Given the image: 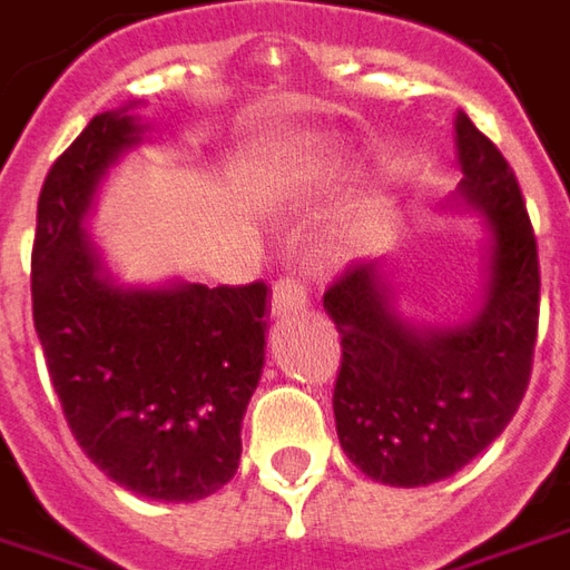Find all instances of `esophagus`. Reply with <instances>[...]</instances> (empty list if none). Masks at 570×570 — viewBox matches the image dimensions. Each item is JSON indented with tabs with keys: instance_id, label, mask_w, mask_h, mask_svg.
Instances as JSON below:
<instances>
[{
	"instance_id": "1",
	"label": "esophagus",
	"mask_w": 570,
	"mask_h": 570,
	"mask_svg": "<svg viewBox=\"0 0 570 570\" xmlns=\"http://www.w3.org/2000/svg\"><path fill=\"white\" fill-rule=\"evenodd\" d=\"M308 305V286L298 281L296 274H286L272 286V312L281 314L302 312Z\"/></svg>"
}]
</instances>
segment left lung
<instances>
[{"label":"left lung","instance_id":"8db88e82","mask_svg":"<svg viewBox=\"0 0 570 570\" xmlns=\"http://www.w3.org/2000/svg\"><path fill=\"white\" fill-rule=\"evenodd\" d=\"M453 132L463 173L453 203L479 213L488 234L472 317L407 321L385 258L352 262L324 293L342 333L336 435L367 479L392 488H423L472 463L515 416L534 361L540 265L519 181L463 110Z\"/></svg>","mask_w":570,"mask_h":570}]
</instances>
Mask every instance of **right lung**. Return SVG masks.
Instances as JSON below:
<instances>
[{
    "label": "right lung",
    "mask_w": 570,
    "mask_h": 570,
    "mask_svg": "<svg viewBox=\"0 0 570 570\" xmlns=\"http://www.w3.org/2000/svg\"><path fill=\"white\" fill-rule=\"evenodd\" d=\"M129 107L98 114L46 175L33 324L91 463L138 497L194 503L240 463V423L265 364L268 286L114 281L86 218L107 169L145 141Z\"/></svg>",
    "instance_id": "right-lung-1"
}]
</instances>
